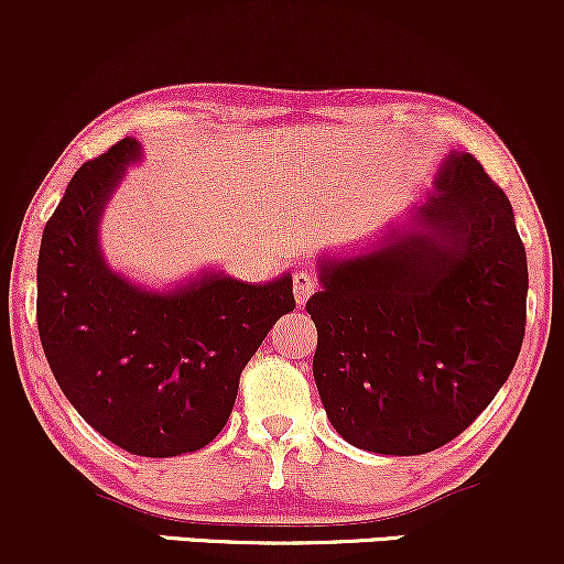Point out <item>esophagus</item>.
Masks as SVG:
<instances>
[{
    "label": "esophagus",
    "instance_id": "34e87169",
    "mask_svg": "<svg viewBox=\"0 0 564 564\" xmlns=\"http://www.w3.org/2000/svg\"><path fill=\"white\" fill-rule=\"evenodd\" d=\"M315 289H318V281H315L313 273H307V270H300V273H294V300L296 304H302L310 300V296L315 294Z\"/></svg>",
    "mask_w": 564,
    "mask_h": 564
}]
</instances>
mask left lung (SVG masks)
I'll return each instance as SVG.
<instances>
[{
  "mask_svg": "<svg viewBox=\"0 0 564 564\" xmlns=\"http://www.w3.org/2000/svg\"><path fill=\"white\" fill-rule=\"evenodd\" d=\"M313 377L355 448L419 456L490 405L525 336L528 260L509 198L471 153L366 249L318 260Z\"/></svg>",
  "mask_w": 564,
  "mask_h": 564,
  "instance_id": "1",
  "label": "left lung"
}]
</instances>
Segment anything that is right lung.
<instances>
[{"label": "right lung", "mask_w": 564, "mask_h": 564, "mask_svg": "<svg viewBox=\"0 0 564 564\" xmlns=\"http://www.w3.org/2000/svg\"><path fill=\"white\" fill-rule=\"evenodd\" d=\"M142 145L124 138L74 174L44 225L36 323L68 403L134 456L200 451L228 424L238 379L281 315L291 275L243 283L223 270L148 289L102 257L100 219Z\"/></svg>", "instance_id": "1"}]
</instances>
